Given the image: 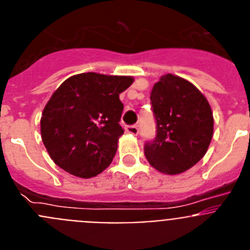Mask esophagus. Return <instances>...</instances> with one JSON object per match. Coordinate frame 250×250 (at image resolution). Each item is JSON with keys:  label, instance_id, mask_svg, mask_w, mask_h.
<instances>
[{"label": "esophagus", "instance_id": "obj_1", "mask_svg": "<svg viewBox=\"0 0 250 250\" xmlns=\"http://www.w3.org/2000/svg\"><path fill=\"white\" fill-rule=\"evenodd\" d=\"M125 130H126V132L131 134V135H138L139 134V129L136 125H127V126L125 127Z\"/></svg>", "mask_w": 250, "mask_h": 250}]
</instances>
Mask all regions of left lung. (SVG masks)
<instances>
[{"instance_id":"8db88e82","label":"left lung","mask_w":250,"mask_h":250,"mask_svg":"<svg viewBox=\"0 0 250 250\" xmlns=\"http://www.w3.org/2000/svg\"><path fill=\"white\" fill-rule=\"evenodd\" d=\"M150 100L156 136L145 143L149 164L169 175L190 169L205 155L213 138L210 105L193 83L171 74L160 77Z\"/></svg>"}]
</instances>
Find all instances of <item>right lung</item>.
Returning <instances> with one entry per match:
<instances>
[{
    "label": "right lung",
    "mask_w": 250,
    "mask_h": 250,
    "mask_svg": "<svg viewBox=\"0 0 250 250\" xmlns=\"http://www.w3.org/2000/svg\"><path fill=\"white\" fill-rule=\"evenodd\" d=\"M132 83L130 76L85 72L60 85L41 116V138L55 164L83 179L111 164L124 134L119 95Z\"/></svg>",
    "instance_id": "1"
}]
</instances>
